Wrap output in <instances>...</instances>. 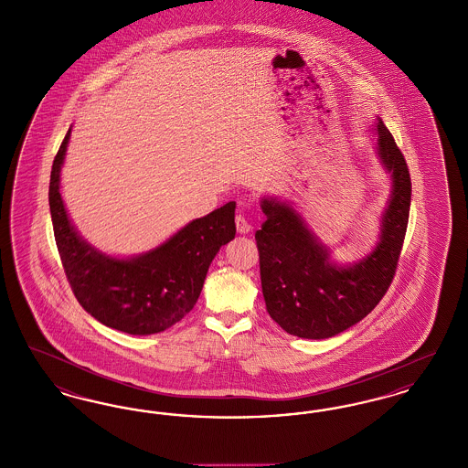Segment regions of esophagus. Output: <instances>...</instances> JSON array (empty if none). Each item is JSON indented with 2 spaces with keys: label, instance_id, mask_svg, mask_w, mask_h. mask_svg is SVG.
I'll use <instances>...</instances> for the list:
<instances>
[{
  "label": "esophagus",
  "instance_id": "esophagus-1",
  "mask_svg": "<svg viewBox=\"0 0 468 468\" xmlns=\"http://www.w3.org/2000/svg\"><path fill=\"white\" fill-rule=\"evenodd\" d=\"M235 223H237V231H239V233H242V235H247V233L252 229V226L249 223V219H245L242 214H239V216H237Z\"/></svg>",
  "mask_w": 468,
  "mask_h": 468
}]
</instances>
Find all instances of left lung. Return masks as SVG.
<instances>
[{"instance_id":"1","label":"left lung","mask_w":468,"mask_h":468,"mask_svg":"<svg viewBox=\"0 0 468 468\" xmlns=\"http://www.w3.org/2000/svg\"><path fill=\"white\" fill-rule=\"evenodd\" d=\"M378 156L391 176L378 242L355 265H336L291 203L263 198L256 231L261 288L270 317L290 335L330 338L376 309L399 265L410 210V176L393 134L378 119Z\"/></svg>"}]
</instances>
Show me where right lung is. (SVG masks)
Segmentation results:
<instances>
[{"label":"right lung","mask_w":468,"mask_h":468,"mask_svg":"<svg viewBox=\"0 0 468 468\" xmlns=\"http://www.w3.org/2000/svg\"><path fill=\"white\" fill-rule=\"evenodd\" d=\"M71 128L54 157L48 205L56 245L79 303L101 324L130 335H153L193 311L212 260L235 239V201L195 219L166 242L133 258H112L73 228L59 193Z\"/></svg>","instance_id":"right-lung-1"}]
</instances>
